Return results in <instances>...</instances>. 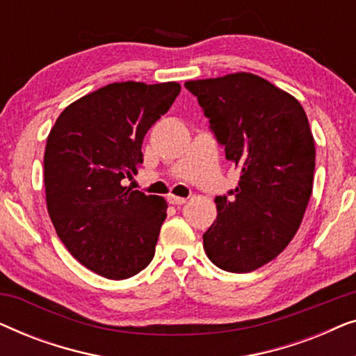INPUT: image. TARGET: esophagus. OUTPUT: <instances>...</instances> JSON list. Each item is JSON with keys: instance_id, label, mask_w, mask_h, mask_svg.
<instances>
[{"instance_id": "obj_1", "label": "esophagus", "mask_w": 356, "mask_h": 356, "mask_svg": "<svg viewBox=\"0 0 356 356\" xmlns=\"http://www.w3.org/2000/svg\"><path fill=\"white\" fill-rule=\"evenodd\" d=\"M167 201H168L170 204H173V206H183V204L186 202V199L179 197V196H175V194H168Z\"/></svg>"}]
</instances>
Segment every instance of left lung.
Instances as JSON below:
<instances>
[{
    "instance_id": "obj_1",
    "label": "left lung",
    "mask_w": 356,
    "mask_h": 356,
    "mask_svg": "<svg viewBox=\"0 0 356 356\" xmlns=\"http://www.w3.org/2000/svg\"><path fill=\"white\" fill-rule=\"evenodd\" d=\"M184 87L240 170L238 186L216 197L217 220L202 235L204 251L227 272L259 269L289 246L313 193L316 149L303 106L251 72Z\"/></svg>"
}]
</instances>
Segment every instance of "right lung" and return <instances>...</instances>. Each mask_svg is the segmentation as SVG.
I'll use <instances>...</instances> for the list:
<instances>
[{"instance_id": "obj_1", "label": "right lung", "mask_w": 356, "mask_h": 356, "mask_svg": "<svg viewBox=\"0 0 356 356\" xmlns=\"http://www.w3.org/2000/svg\"><path fill=\"white\" fill-rule=\"evenodd\" d=\"M179 90L178 82H113L66 106L48 134V216L67 251L106 279H129L155 254L167 201L121 179L138 173L145 133Z\"/></svg>"}]
</instances>
